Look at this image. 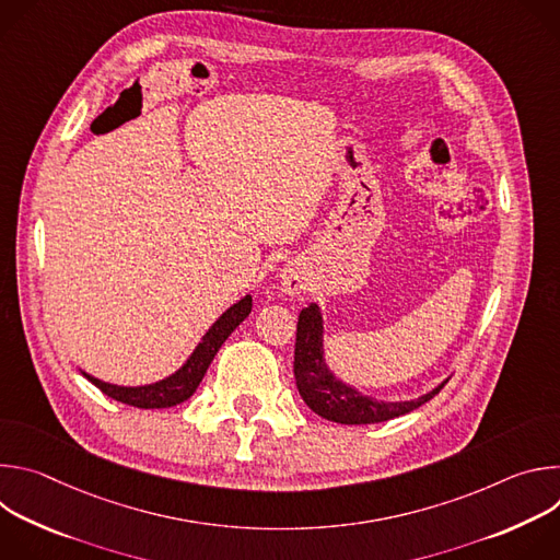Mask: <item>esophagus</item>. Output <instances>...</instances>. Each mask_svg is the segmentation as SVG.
Segmentation results:
<instances>
[{
	"label": "esophagus",
	"mask_w": 560,
	"mask_h": 560,
	"mask_svg": "<svg viewBox=\"0 0 560 560\" xmlns=\"http://www.w3.org/2000/svg\"><path fill=\"white\" fill-rule=\"evenodd\" d=\"M279 281L283 292L288 294H301L307 288V275L299 264H288L279 272Z\"/></svg>",
	"instance_id": "obj_1"
}]
</instances>
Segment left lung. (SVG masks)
<instances>
[{"instance_id":"8db88e82","label":"left lung","mask_w":560,"mask_h":560,"mask_svg":"<svg viewBox=\"0 0 560 560\" xmlns=\"http://www.w3.org/2000/svg\"><path fill=\"white\" fill-rule=\"evenodd\" d=\"M324 335L326 326L322 307H318V303H310L299 314L294 346V378L305 406L328 421L343 425H368L404 417L428 404L450 378L447 376L430 392L417 398H408V401H381V398L368 396L354 385L341 381L330 370L326 361Z\"/></svg>"}]
</instances>
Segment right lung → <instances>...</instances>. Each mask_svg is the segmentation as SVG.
Returning <instances> with one entry per match:
<instances>
[{"instance_id":"obj_1","label":"right lung","mask_w":560,"mask_h":560,"mask_svg":"<svg viewBox=\"0 0 560 560\" xmlns=\"http://www.w3.org/2000/svg\"><path fill=\"white\" fill-rule=\"evenodd\" d=\"M250 310H253L250 294L232 303L208 328V332L201 337V341L190 352V357L184 361V365L179 370H175L173 374H168L166 378H159L154 383L117 385V383L102 381L84 370H79V372H82L93 385H97L106 396L115 398V401H119V404L141 408V410H162V408L179 406V404L188 401V398L195 394V389L201 383L214 354L225 343V339L236 330V326L250 314Z\"/></svg>"}]
</instances>
